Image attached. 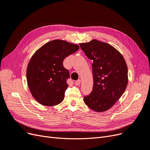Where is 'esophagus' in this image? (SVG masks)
I'll return each mask as SVG.
<instances>
[{
    "label": "esophagus",
    "mask_w": 150,
    "mask_h": 150,
    "mask_svg": "<svg viewBox=\"0 0 150 150\" xmlns=\"http://www.w3.org/2000/svg\"><path fill=\"white\" fill-rule=\"evenodd\" d=\"M81 79H78V81H75L74 84H75L76 85H77V86H78V85H79V84H81Z\"/></svg>",
    "instance_id": "1"
}]
</instances>
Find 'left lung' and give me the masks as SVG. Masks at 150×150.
Listing matches in <instances>:
<instances>
[{
	"instance_id": "obj_1",
	"label": "left lung",
	"mask_w": 150,
	"mask_h": 150,
	"mask_svg": "<svg viewBox=\"0 0 150 150\" xmlns=\"http://www.w3.org/2000/svg\"><path fill=\"white\" fill-rule=\"evenodd\" d=\"M79 46L92 64L93 88L85 104L92 110L103 112L121 97L128 82V67L122 54L106 42L93 39Z\"/></svg>"
}]
</instances>
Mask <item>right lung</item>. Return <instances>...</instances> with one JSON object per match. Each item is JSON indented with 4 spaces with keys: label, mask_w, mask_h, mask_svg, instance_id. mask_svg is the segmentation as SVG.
<instances>
[{
    "label": "right lung",
    "mask_w": 150,
    "mask_h": 150,
    "mask_svg": "<svg viewBox=\"0 0 150 150\" xmlns=\"http://www.w3.org/2000/svg\"><path fill=\"white\" fill-rule=\"evenodd\" d=\"M79 49L78 45L56 39L45 44L33 54L26 78L30 91L38 103L52 106L63 101L69 78L63 61Z\"/></svg>",
    "instance_id": "add662e5"
}]
</instances>
